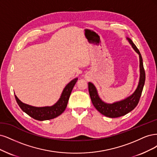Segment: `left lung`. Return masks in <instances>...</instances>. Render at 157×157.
Returning <instances> with one entry per match:
<instances>
[{
  "mask_svg": "<svg viewBox=\"0 0 157 157\" xmlns=\"http://www.w3.org/2000/svg\"><path fill=\"white\" fill-rule=\"evenodd\" d=\"M134 51L139 55L140 57V80L137 88L134 93L125 99L113 104H108L101 100L98 96L97 88L93 83L89 82V92L92 103L98 112L102 115L110 118H116L127 114L133 110L138 105L142 93L145 80V73L143 64V59L137 47L129 38H126Z\"/></svg>",
  "mask_w": 157,
  "mask_h": 157,
  "instance_id": "left-lung-1",
  "label": "left lung"
}]
</instances>
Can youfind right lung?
Segmentation results:
<instances>
[{
    "label": "right lung",
    "mask_w": 157,
    "mask_h": 157,
    "mask_svg": "<svg viewBox=\"0 0 157 157\" xmlns=\"http://www.w3.org/2000/svg\"><path fill=\"white\" fill-rule=\"evenodd\" d=\"M77 81L78 78H76L69 82L63 89V91L61 95H60L59 100L52 106L35 107V106H32L23 103L17 97L16 95H15V98H16L17 103L19 107L30 117L38 121L52 119L62 114L65 110L67 106L70 94H71L74 86L77 82Z\"/></svg>",
    "instance_id": "obj_1"
}]
</instances>
